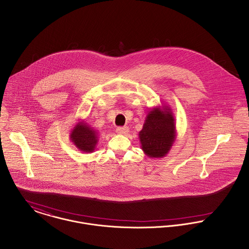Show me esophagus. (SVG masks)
Wrapping results in <instances>:
<instances>
[{
  "mask_svg": "<svg viewBox=\"0 0 249 249\" xmlns=\"http://www.w3.org/2000/svg\"><path fill=\"white\" fill-rule=\"evenodd\" d=\"M117 133L118 134H120V135H125V134H127L128 133V131H129V129H128V127H126V126H120V127H118L117 128Z\"/></svg>",
  "mask_w": 249,
  "mask_h": 249,
  "instance_id": "obj_1",
  "label": "esophagus"
}]
</instances>
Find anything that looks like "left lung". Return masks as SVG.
Listing matches in <instances>:
<instances>
[{
	"label": "left lung",
	"mask_w": 249,
	"mask_h": 249,
	"mask_svg": "<svg viewBox=\"0 0 249 249\" xmlns=\"http://www.w3.org/2000/svg\"><path fill=\"white\" fill-rule=\"evenodd\" d=\"M139 139L143 153L149 158H163L177 139L176 120L169 106L153 107L147 112Z\"/></svg>",
	"instance_id": "obj_1"
}]
</instances>
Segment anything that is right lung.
Returning <instances> with one entry per match:
<instances>
[{
	"label": "right lung",
	"mask_w": 249,
	"mask_h": 249,
	"mask_svg": "<svg viewBox=\"0 0 249 249\" xmlns=\"http://www.w3.org/2000/svg\"><path fill=\"white\" fill-rule=\"evenodd\" d=\"M70 140L75 147L85 153L94 152L99 142L98 130L91 127L86 122L79 121L72 127Z\"/></svg>",
	"instance_id": "1"
}]
</instances>
